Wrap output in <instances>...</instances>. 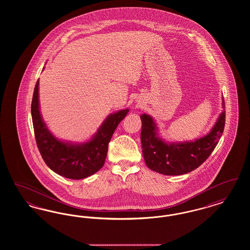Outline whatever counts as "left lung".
<instances>
[{
	"label": "left lung",
	"mask_w": 250,
	"mask_h": 250,
	"mask_svg": "<svg viewBox=\"0 0 250 250\" xmlns=\"http://www.w3.org/2000/svg\"><path fill=\"white\" fill-rule=\"evenodd\" d=\"M141 141L143 157L147 167L164 175H182L201 166L212 154L225 126V103L214 126L201 138L186 142H166L159 136L155 119L143 113Z\"/></svg>",
	"instance_id": "obj_1"
}]
</instances>
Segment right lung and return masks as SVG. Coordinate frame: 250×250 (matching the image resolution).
I'll return each instance as SVG.
<instances>
[{
    "instance_id": "1",
    "label": "right lung",
    "mask_w": 250,
    "mask_h": 250,
    "mask_svg": "<svg viewBox=\"0 0 250 250\" xmlns=\"http://www.w3.org/2000/svg\"><path fill=\"white\" fill-rule=\"evenodd\" d=\"M45 67H43V70ZM129 109L110 113L93 137L84 143H73L56 138L42 118L39 104V80L32 101V119L38 150L47 166L65 178L80 180L97 172L105 163L108 143L120 122Z\"/></svg>"
}]
</instances>
